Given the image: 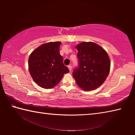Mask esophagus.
<instances>
[{"label": "esophagus", "mask_w": 135, "mask_h": 135, "mask_svg": "<svg viewBox=\"0 0 135 135\" xmlns=\"http://www.w3.org/2000/svg\"><path fill=\"white\" fill-rule=\"evenodd\" d=\"M68 69H69V70L71 71V70H72V67H71V66L68 65Z\"/></svg>", "instance_id": "34e87169"}]
</instances>
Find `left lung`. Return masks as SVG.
Masks as SVG:
<instances>
[{"instance_id":"left-lung-1","label":"left lung","mask_w":135,"mask_h":135,"mask_svg":"<svg viewBox=\"0 0 135 135\" xmlns=\"http://www.w3.org/2000/svg\"><path fill=\"white\" fill-rule=\"evenodd\" d=\"M79 67L73 77L84 90H94L105 80L110 70V59L105 50L93 42H82L76 46Z\"/></svg>"}]
</instances>
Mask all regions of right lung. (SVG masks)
Masks as SVG:
<instances>
[{
    "label": "right lung",
    "mask_w": 135,
    "mask_h": 135,
    "mask_svg": "<svg viewBox=\"0 0 135 135\" xmlns=\"http://www.w3.org/2000/svg\"><path fill=\"white\" fill-rule=\"evenodd\" d=\"M60 42L43 44L32 52L28 58V70L33 80L45 89L59 83L64 74L69 73L59 54Z\"/></svg>",
    "instance_id": "add662e5"
}]
</instances>
